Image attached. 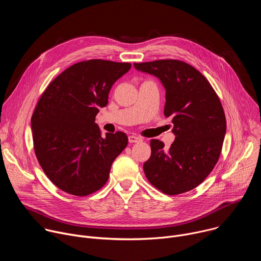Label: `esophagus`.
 I'll use <instances>...</instances> for the list:
<instances>
[{"label": "esophagus", "mask_w": 261, "mask_h": 261, "mask_svg": "<svg viewBox=\"0 0 261 261\" xmlns=\"http://www.w3.org/2000/svg\"><path fill=\"white\" fill-rule=\"evenodd\" d=\"M128 139H129V142H130V143H136V142H140V141L142 140L140 137L135 136V135H130V136L128 137Z\"/></svg>", "instance_id": "34e87169"}]
</instances>
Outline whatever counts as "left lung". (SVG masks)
Segmentation results:
<instances>
[{"instance_id":"obj_1","label":"left lung","mask_w":261,"mask_h":261,"mask_svg":"<svg viewBox=\"0 0 261 261\" xmlns=\"http://www.w3.org/2000/svg\"><path fill=\"white\" fill-rule=\"evenodd\" d=\"M136 70L152 74L165 89L164 116L172 118L175 135L169 148L151 140L152 154L143 164L146 178L167 195L188 192L214 169L226 133L224 110L202 74L177 60L134 63Z\"/></svg>"}]
</instances>
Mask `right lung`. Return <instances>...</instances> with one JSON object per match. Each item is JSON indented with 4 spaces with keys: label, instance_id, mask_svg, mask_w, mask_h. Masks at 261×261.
Masks as SVG:
<instances>
[{
    "label": "right lung",
    "instance_id": "add662e5",
    "mask_svg": "<svg viewBox=\"0 0 261 261\" xmlns=\"http://www.w3.org/2000/svg\"><path fill=\"white\" fill-rule=\"evenodd\" d=\"M130 63L89 60L62 72L41 95L31 120L34 150L47 177L75 196L106 184L110 167L128 144L124 132L101 136L95 123L113 85Z\"/></svg>",
    "mask_w": 261,
    "mask_h": 261
}]
</instances>
